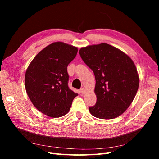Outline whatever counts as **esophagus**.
I'll list each match as a JSON object with an SVG mask.
<instances>
[{
  "label": "esophagus",
  "instance_id": "1",
  "mask_svg": "<svg viewBox=\"0 0 159 159\" xmlns=\"http://www.w3.org/2000/svg\"><path fill=\"white\" fill-rule=\"evenodd\" d=\"M85 89L84 88H81V89H80V93H81V95H84V94L85 93Z\"/></svg>",
  "mask_w": 159,
  "mask_h": 159
}]
</instances>
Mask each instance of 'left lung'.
Listing matches in <instances>:
<instances>
[{
	"label": "left lung",
	"mask_w": 159,
	"mask_h": 159,
	"mask_svg": "<svg viewBox=\"0 0 159 159\" xmlns=\"http://www.w3.org/2000/svg\"><path fill=\"white\" fill-rule=\"evenodd\" d=\"M79 53L95 78L97 102L89 107L90 113L102 119L120 116L131 104L139 88V77L133 61L106 43L82 47Z\"/></svg>",
	"instance_id": "8db88e82"
}]
</instances>
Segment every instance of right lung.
<instances>
[{
	"mask_svg": "<svg viewBox=\"0 0 159 159\" xmlns=\"http://www.w3.org/2000/svg\"><path fill=\"white\" fill-rule=\"evenodd\" d=\"M78 53V48L56 42L47 46L34 57L25 74L28 98L38 111L57 118L69 112L78 94L68 85L67 67Z\"/></svg>",
	"mask_w": 159,
	"mask_h": 159,
	"instance_id": "obj_1",
	"label": "right lung"
}]
</instances>
